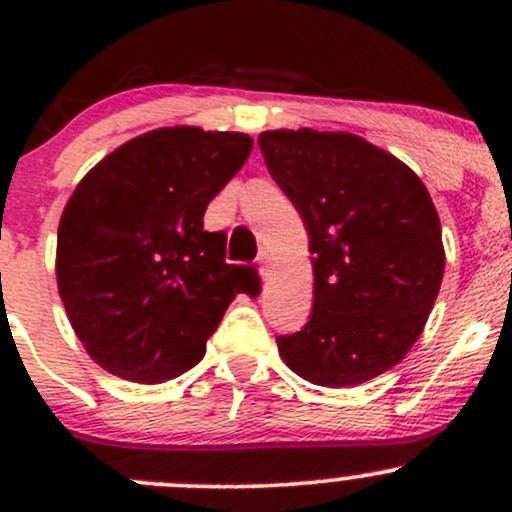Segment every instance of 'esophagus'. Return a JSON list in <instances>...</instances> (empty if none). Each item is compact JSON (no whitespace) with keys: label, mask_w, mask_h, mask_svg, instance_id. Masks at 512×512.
<instances>
[{"label":"esophagus","mask_w":512,"mask_h":512,"mask_svg":"<svg viewBox=\"0 0 512 512\" xmlns=\"http://www.w3.org/2000/svg\"><path fill=\"white\" fill-rule=\"evenodd\" d=\"M257 262H260L262 272H264V276H267V272H269V264L274 262V255H272V250L262 248V250H260V255H257Z\"/></svg>","instance_id":"esophagus-1"}]
</instances>
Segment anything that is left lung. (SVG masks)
<instances>
[{
  "instance_id": "8db88e82",
  "label": "left lung",
  "mask_w": 512,
  "mask_h": 512,
  "mask_svg": "<svg viewBox=\"0 0 512 512\" xmlns=\"http://www.w3.org/2000/svg\"><path fill=\"white\" fill-rule=\"evenodd\" d=\"M264 163L305 223L315 303L276 337L293 373L351 387L397 366L431 315L445 269L426 185L399 158L349 132H262Z\"/></svg>"
}]
</instances>
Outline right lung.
<instances>
[{"mask_svg": "<svg viewBox=\"0 0 512 512\" xmlns=\"http://www.w3.org/2000/svg\"><path fill=\"white\" fill-rule=\"evenodd\" d=\"M240 132L161 127L108 154L76 185L57 231V289L88 356L132 380L163 383L202 361L255 267L226 264V233L204 211L243 168Z\"/></svg>", "mask_w": 512, "mask_h": 512, "instance_id": "add662e5", "label": "right lung"}]
</instances>
